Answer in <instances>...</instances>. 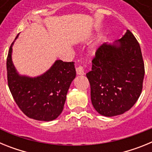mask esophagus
I'll return each instance as SVG.
<instances>
[{
    "label": "esophagus",
    "instance_id": "34e87169",
    "mask_svg": "<svg viewBox=\"0 0 152 152\" xmlns=\"http://www.w3.org/2000/svg\"><path fill=\"white\" fill-rule=\"evenodd\" d=\"M76 72H77V74L79 75H84V67L83 66H79L77 68H76Z\"/></svg>",
    "mask_w": 152,
    "mask_h": 152
}]
</instances>
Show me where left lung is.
Instances as JSON below:
<instances>
[{"mask_svg": "<svg viewBox=\"0 0 152 152\" xmlns=\"http://www.w3.org/2000/svg\"><path fill=\"white\" fill-rule=\"evenodd\" d=\"M144 75L140 45L129 29L113 44L100 45L86 74L95 110L108 117L128 111L142 93Z\"/></svg>", "mask_w": 152, "mask_h": 152, "instance_id": "8db88e82", "label": "left lung"}]
</instances>
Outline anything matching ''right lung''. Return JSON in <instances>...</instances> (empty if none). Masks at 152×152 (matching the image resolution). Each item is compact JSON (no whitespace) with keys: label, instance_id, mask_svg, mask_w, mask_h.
<instances>
[{"label":"right lung","instance_id":"right-lung-1","mask_svg":"<svg viewBox=\"0 0 152 152\" xmlns=\"http://www.w3.org/2000/svg\"><path fill=\"white\" fill-rule=\"evenodd\" d=\"M13 42L7 58L8 87L13 99L29 118L46 122L54 120L62 112L67 93L76 77L75 62L56 60L46 72L38 77L20 75L12 61Z\"/></svg>","mask_w":152,"mask_h":152}]
</instances>
